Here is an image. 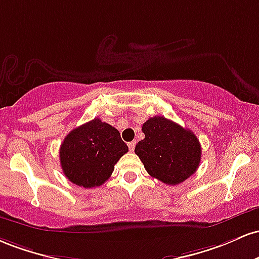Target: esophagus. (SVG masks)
<instances>
[{
	"label": "esophagus",
	"mask_w": 259,
	"mask_h": 259,
	"mask_svg": "<svg viewBox=\"0 0 259 259\" xmlns=\"http://www.w3.org/2000/svg\"><path fill=\"white\" fill-rule=\"evenodd\" d=\"M128 148H130L131 152H133V150H135V148H136V142H135V141L130 142V143H128Z\"/></svg>",
	"instance_id": "esophagus-1"
}]
</instances>
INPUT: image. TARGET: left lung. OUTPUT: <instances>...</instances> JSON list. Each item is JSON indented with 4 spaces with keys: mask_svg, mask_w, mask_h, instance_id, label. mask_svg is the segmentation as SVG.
I'll return each mask as SVG.
<instances>
[{
    "mask_svg": "<svg viewBox=\"0 0 259 259\" xmlns=\"http://www.w3.org/2000/svg\"><path fill=\"white\" fill-rule=\"evenodd\" d=\"M143 141L135 152L152 177L166 185H179L199 166L202 148L192 131L164 116H154L142 126Z\"/></svg>",
    "mask_w": 259,
    "mask_h": 259,
    "instance_id": "8db88e82",
    "label": "left lung"
}]
</instances>
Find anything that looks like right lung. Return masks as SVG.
I'll return each mask as SVG.
<instances>
[{
	"label": "right lung",
	"mask_w": 259,
	"mask_h": 259,
	"mask_svg": "<svg viewBox=\"0 0 259 259\" xmlns=\"http://www.w3.org/2000/svg\"><path fill=\"white\" fill-rule=\"evenodd\" d=\"M128 152L120 132L100 118L87 122L66 136L60 148L63 174L84 188L101 186L111 176L115 164Z\"/></svg>",
	"instance_id": "add662e5"
}]
</instances>
